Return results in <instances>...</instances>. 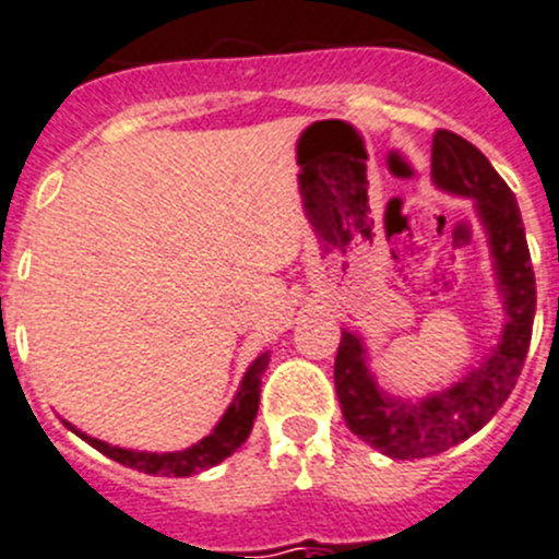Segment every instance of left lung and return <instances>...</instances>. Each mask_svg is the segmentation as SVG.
<instances>
[{"instance_id": "8db88e82", "label": "left lung", "mask_w": 559, "mask_h": 559, "mask_svg": "<svg viewBox=\"0 0 559 559\" xmlns=\"http://www.w3.org/2000/svg\"><path fill=\"white\" fill-rule=\"evenodd\" d=\"M431 178L442 192L476 200L504 295L507 323L487 359L471 367L456 384L424 401H401L381 392L367 370L361 340L342 331L334 361L342 417L356 437L392 460H424L476 435L510 399L530 350L535 320V273L510 186L474 144L451 130H437L431 139Z\"/></svg>"}]
</instances>
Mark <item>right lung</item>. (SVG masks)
<instances>
[{
  "label": "right lung",
  "mask_w": 559,
  "mask_h": 559,
  "mask_svg": "<svg viewBox=\"0 0 559 559\" xmlns=\"http://www.w3.org/2000/svg\"><path fill=\"white\" fill-rule=\"evenodd\" d=\"M270 365V350L259 354V359L248 367L242 384L236 399L230 401V406L225 409L223 420L214 426L209 437H203L200 442H194L192 449L186 451H169V454H153V451H130L119 449V445H108V442L97 440V437L83 435L80 429H74L69 420H63V426L74 431L80 440H85L92 449H97L99 454L110 456L119 465L135 467L142 474L150 476H192L205 471V467L219 465L223 460H228L245 440H248L250 429H253L255 412H259V395H261V376Z\"/></svg>",
  "instance_id": "right-lung-1"
}]
</instances>
